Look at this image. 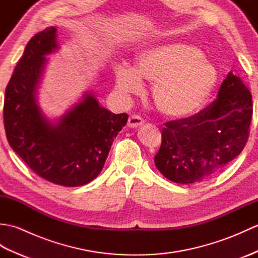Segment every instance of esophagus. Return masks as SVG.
<instances>
[{"instance_id":"1","label":"esophagus","mask_w":258,"mask_h":258,"mask_svg":"<svg viewBox=\"0 0 258 258\" xmlns=\"http://www.w3.org/2000/svg\"><path fill=\"white\" fill-rule=\"evenodd\" d=\"M144 124V120L143 118H142L140 115H131V116L128 117V120H127V126L131 128H135V127H139V126L143 125Z\"/></svg>"}]
</instances>
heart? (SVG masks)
I'll return each instance as SVG.
<instances>
[{"instance_id": "b5f03b06", "label": "heart", "mask_w": 258, "mask_h": 258, "mask_svg": "<svg viewBox=\"0 0 258 258\" xmlns=\"http://www.w3.org/2000/svg\"><path fill=\"white\" fill-rule=\"evenodd\" d=\"M115 83L123 94L138 95L143 80L153 83L156 108L169 117H183L197 111L217 82L215 67L193 45L171 42L142 52L135 68L119 63L114 69Z\"/></svg>"}]
</instances>
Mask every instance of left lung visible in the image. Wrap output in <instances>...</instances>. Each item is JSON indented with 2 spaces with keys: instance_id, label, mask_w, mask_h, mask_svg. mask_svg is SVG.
<instances>
[{
  "instance_id": "obj_1",
  "label": "left lung",
  "mask_w": 258,
  "mask_h": 258,
  "mask_svg": "<svg viewBox=\"0 0 258 258\" xmlns=\"http://www.w3.org/2000/svg\"><path fill=\"white\" fill-rule=\"evenodd\" d=\"M251 115L249 90L229 72L210 105L165 123L154 158L157 169L179 184L199 183L222 172L247 143Z\"/></svg>"
}]
</instances>
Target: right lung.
I'll use <instances>...</instances> for the list:
<instances>
[{
    "mask_svg": "<svg viewBox=\"0 0 258 258\" xmlns=\"http://www.w3.org/2000/svg\"><path fill=\"white\" fill-rule=\"evenodd\" d=\"M57 47L56 29L47 27L27 43L5 90L3 119L9 144L38 176L75 187L101 173L114 138L127 114L100 106L92 94L51 124L36 103V90L46 58Z\"/></svg>",
    "mask_w": 258,
    "mask_h": 258,
    "instance_id": "add662e5",
    "label": "right lung"
}]
</instances>
